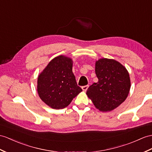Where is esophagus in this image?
Here are the masks:
<instances>
[{"mask_svg": "<svg viewBox=\"0 0 152 152\" xmlns=\"http://www.w3.org/2000/svg\"><path fill=\"white\" fill-rule=\"evenodd\" d=\"M88 87H89L88 85H86V86H83V87H82L83 90L84 91H86L88 90Z\"/></svg>", "mask_w": 152, "mask_h": 152, "instance_id": "34e87169", "label": "esophagus"}]
</instances>
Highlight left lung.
I'll list each match as a JSON object with an SVG mask.
<instances>
[{"label":"left lung","mask_w":152,"mask_h":152,"mask_svg":"<svg viewBox=\"0 0 152 152\" xmlns=\"http://www.w3.org/2000/svg\"><path fill=\"white\" fill-rule=\"evenodd\" d=\"M99 79L88 88V97L101 112H110L123 103L131 87L129 75L124 66L114 59L102 58L95 62Z\"/></svg>","instance_id":"left-lung-1"}]
</instances>
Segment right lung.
I'll return each mask as SVG.
<instances>
[{"label": "right lung", "instance_id": "obj_1", "mask_svg": "<svg viewBox=\"0 0 152 152\" xmlns=\"http://www.w3.org/2000/svg\"><path fill=\"white\" fill-rule=\"evenodd\" d=\"M72 67L71 58L59 55L53 58L39 75L37 86L39 96L50 108H66L83 91L77 86Z\"/></svg>", "mask_w": 152, "mask_h": 152}]
</instances>
